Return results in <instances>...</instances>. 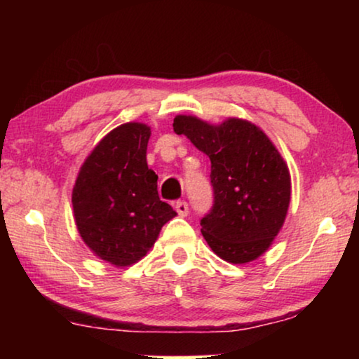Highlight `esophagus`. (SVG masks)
<instances>
[{"label": "esophagus", "mask_w": 359, "mask_h": 359, "mask_svg": "<svg viewBox=\"0 0 359 359\" xmlns=\"http://www.w3.org/2000/svg\"><path fill=\"white\" fill-rule=\"evenodd\" d=\"M176 212H178V215H181V217H186L189 212L188 203H186V201H178V203H176Z\"/></svg>", "instance_id": "34e87169"}]
</instances>
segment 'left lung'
<instances>
[{"mask_svg":"<svg viewBox=\"0 0 359 359\" xmlns=\"http://www.w3.org/2000/svg\"><path fill=\"white\" fill-rule=\"evenodd\" d=\"M173 129L210 160L214 204L201 219V232L212 252L242 264L266 252L281 230L291 201L286 161L252 122L212 126L194 116H176Z\"/></svg>","mask_w":359,"mask_h":359,"instance_id":"obj_1","label":"left lung"}]
</instances>
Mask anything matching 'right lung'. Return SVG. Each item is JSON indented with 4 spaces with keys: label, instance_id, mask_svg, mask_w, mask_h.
<instances>
[{
    "label": "right lung",
    "instance_id": "obj_1",
    "mask_svg": "<svg viewBox=\"0 0 359 359\" xmlns=\"http://www.w3.org/2000/svg\"><path fill=\"white\" fill-rule=\"evenodd\" d=\"M150 134L140 122L112 129L88 155L73 186V214L83 242L114 266L144 258L176 215L160 201L158 176L147 165Z\"/></svg>",
    "mask_w": 359,
    "mask_h": 359
}]
</instances>
